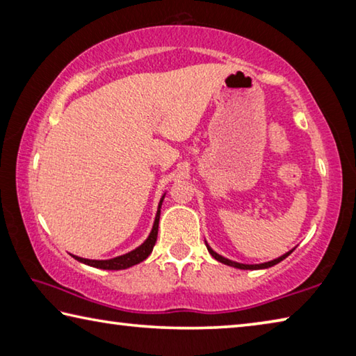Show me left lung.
<instances>
[{"label":"left lung","instance_id":"1","mask_svg":"<svg viewBox=\"0 0 356 356\" xmlns=\"http://www.w3.org/2000/svg\"><path fill=\"white\" fill-rule=\"evenodd\" d=\"M207 247H208V252L213 254V258L214 259H217V261H220L222 264H227V266H232V267H236V269H244V270H258V269H267V267H272V266H275V264H278L280 261H283L284 258H288L289 254L292 253V250H294V248H292L291 252H288V253H284L283 257H280V258H277V259H272V261H269V263H263V264H241V263H236V261H232V259H227V258H223V257H220L219 253H216L213 248H211L208 244H207Z\"/></svg>","mask_w":356,"mask_h":356}]
</instances>
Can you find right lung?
Listing matches in <instances>:
<instances>
[{"label": "right lung", "instance_id": "add662e5", "mask_svg": "<svg viewBox=\"0 0 356 356\" xmlns=\"http://www.w3.org/2000/svg\"><path fill=\"white\" fill-rule=\"evenodd\" d=\"M164 197L165 195H162L161 202H159L158 213H156V217H154V223H153L152 233H149L147 241L143 242L142 245L134 248L133 252L124 253V254H122V257H117V258H112V259H86V258L74 257V254H72V257L74 259H78L79 263L87 264V266H92V267H97V269H104V270H122V269H128V267H131V266H136V264L142 263V261L147 259L149 257V253L153 252V247L156 244V239H158L161 204H162V200H164Z\"/></svg>", "mask_w": 356, "mask_h": 356}]
</instances>
